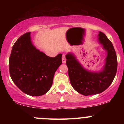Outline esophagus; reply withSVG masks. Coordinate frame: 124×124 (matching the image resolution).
Instances as JSON below:
<instances>
[{
  "mask_svg": "<svg viewBox=\"0 0 124 124\" xmlns=\"http://www.w3.org/2000/svg\"><path fill=\"white\" fill-rule=\"evenodd\" d=\"M62 63H65L66 62V59H65V54L62 55Z\"/></svg>",
  "mask_w": 124,
  "mask_h": 124,
  "instance_id": "esophagus-1",
  "label": "esophagus"
}]
</instances>
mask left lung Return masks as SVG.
Masks as SVG:
<instances>
[{
  "label": "left lung",
  "mask_w": 124,
  "mask_h": 124,
  "mask_svg": "<svg viewBox=\"0 0 124 124\" xmlns=\"http://www.w3.org/2000/svg\"><path fill=\"white\" fill-rule=\"evenodd\" d=\"M98 39L107 52L105 63L100 71L85 69L72 53L65 56L68 76L72 87L77 92L87 96L100 93L107 89L113 82L117 71V57L111 41L106 35L99 32Z\"/></svg>",
  "instance_id": "8db88e82"
}]
</instances>
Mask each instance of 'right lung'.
<instances>
[{
    "label": "right lung",
    "instance_id": "obj_1",
    "mask_svg": "<svg viewBox=\"0 0 124 124\" xmlns=\"http://www.w3.org/2000/svg\"><path fill=\"white\" fill-rule=\"evenodd\" d=\"M62 64V54L51 57L32 44L31 32L21 36L12 47L9 73L16 85L26 94L41 96L53 84L55 72Z\"/></svg>",
    "mask_w": 124,
    "mask_h": 124
}]
</instances>
